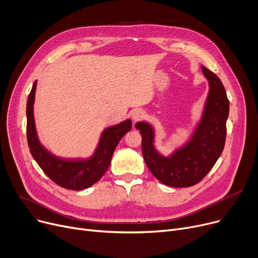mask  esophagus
Masks as SVG:
<instances>
[{
    "mask_svg": "<svg viewBox=\"0 0 258 258\" xmlns=\"http://www.w3.org/2000/svg\"><path fill=\"white\" fill-rule=\"evenodd\" d=\"M144 116V112L142 110H135L133 113H132V118L135 120V121H138L140 119H142Z\"/></svg>",
    "mask_w": 258,
    "mask_h": 258,
    "instance_id": "esophagus-1",
    "label": "esophagus"
}]
</instances>
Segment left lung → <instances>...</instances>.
<instances>
[{
	"label": "left lung",
	"mask_w": 258,
	"mask_h": 258,
	"mask_svg": "<svg viewBox=\"0 0 258 258\" xmlns=\"http://www.w3.org/2000/svg\"><path fill=\"white\" fill-rule=\"evenodd\" d=\"M202 71L207 78L209 92L202 118L190 140L164 157L155 148V131L147 122L136 123L142 136L145 164L161 182L170 187H189L199 183L214 166L223 153L226 141V121L229 100L221 79L206 67Z\"/></svg>",
	"instance_id": "obj_1"
}]
</instances>
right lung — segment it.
Returning a JSON list of instances; mask_svg holds the SVG:
<instances>
[{"instance_id": "obj_1", "label": "right lung", "mask_w": 258, "mask_h": 258, "mask_svg": "<svg viewBox=\"0 0 258 258\" xmlns=\"http://www.w3.org/2000/svg\"><path fill=\"white\" fill-rule=\"evenodd\" d=\"M36 81L32 86L27 101V141L30 153L38 166L48 177L62 188L83 190L94 185L110 166L115 148L124 135L131 131L130 119L103 131L98 146L88 159H64L51 154L40 144L34 123L33 104Z\"/></svg>"}]
</instances>
